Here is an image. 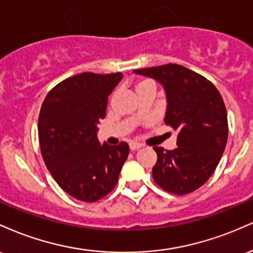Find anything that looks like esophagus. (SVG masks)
Instances as JSON below:
<instances>
[{
    "mask_svg": "<svg viewBox=\"0 0 253 253\" xmlns=\"http://www.w3.org/2000/svg\"><path fill=\"white\" fill-rule=\"evenodd\" d=\"M143 146L140 143H135V141H132V143L129 144V149L132 151H135V150H139L140 147Z\"/></svg>",
    "mask_w": 253,
    "mask_h": 253,
    "instance_id": "1",
    "label": "esophagus"
}]
</instances>
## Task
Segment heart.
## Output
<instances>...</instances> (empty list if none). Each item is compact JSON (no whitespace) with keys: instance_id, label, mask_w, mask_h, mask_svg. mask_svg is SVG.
Instances as JSON below:
<instances>
[{"instance_id":"obj_1","label":"heart","mask_w":253,"mask_h":253,"mask_svg":"<svg viewBox=\"0 0 253 253\" xmlns=\"http://www.w3.org/2000/svg\"><path fill=\"white\" fill-rule=\"evenodd\" d=\"M151 83H153L151 80H147V78H141V80L136 81L135 88L140 89L141 86H145V85H147V84H151Z\"/></svg>"}]
</instances>
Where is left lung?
<instances>
[{"mask_svg": "<svg viewBox=\"0 0 253 253\" xmlns=\"http://www.w3.org/2000/svg\"><path fill=\"white\" fill-rule=\"evenodd\" d=\"M134 72L163 84L168 100L164 123L178 132L175 150L153 147V179L168 193H193L213 175L227 143V110L221 94L207 78L178 64Z\"/></svg>", "mask_w": 253, "mask_h": 253, "instance_id": "left-lung-1", "label": "left lung"}]
</instances>
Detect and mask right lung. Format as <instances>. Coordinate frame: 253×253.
I'll return each mask as SVG.
<instances>
[{
    "label": "right lung",
    "mask_w": 253,
    "mask_h": 253,
    "mask_svg": "<svg viewBox=\"0 0 253 253\" xmlns=\"http://www.w3.org/2000/svg\"><path fill=\"white\" fill-rule=\"evenodd\" d=\"M121 78V72L75 75L52 88L42 104L38 135L42 159L58 185L80 201L108 195L128 157L127 143L100 145L96 136L108 95Z\"/></svg>",
    "instance_id": "obj_1"
}]
</instances>
